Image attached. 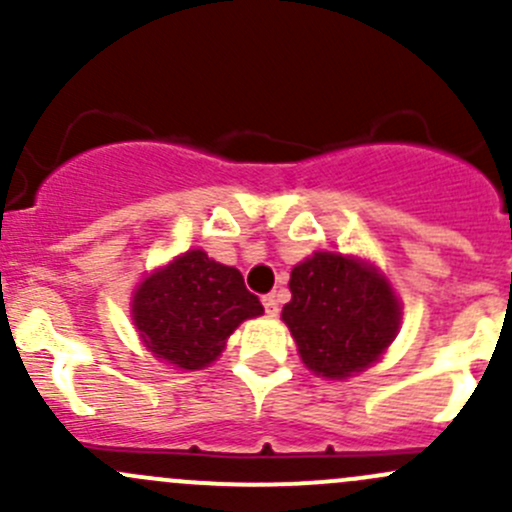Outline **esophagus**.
Segmentation results:
<instances>
[{
  "mask_svg": "<svg viewBox=\"0 0 512 512\" xmlns=\"http://www.w3.org/2000/svg\"><path fill=\"white\" fill-rule=\"evenodd\" d=\"M262 304H265V312L270 314V317H277V312H280V304H277L275 294H265V297H262Z\"/></svg>",
  "mask_w": 512,
  "mask_h": 512,
  "instance_id": "1",
  "label": "esophagus"
}]
</instances>
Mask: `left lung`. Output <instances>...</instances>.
<instances>
[{
    "label": "left lung",
    "instance_id": "1",
    "mask_svg": "<svg viewBox=\"0 0 512 512\" xmlns=\"http://www.w3.org/2000/svg\"><path fill=\"white\" fill-rule=\"evenodd\" d=\"M289 289L282 319L317 374L344 379L364 371L396 337L399 299L374 267L354 257L317 252L294 267Z\"/></svg>",
    "mask_w": 512,
    "mask_h": 512
}]
</instances>
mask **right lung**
Here are the masks:
<instances>
[{"mask_svg": "<svg viewBox=\"0 0 512 512\" xmlns=\"http://www.w3.org/2000/svg\"><path fill=\"white\" fill-rule=\"evenodd\" d=\"M265 312L235 267L190 250L153 272L133 297V322L158 359L203 369L223 352L240 322Z\"/></svg>", "mask_w": 512, "mask_h": 512, "instance_id": "obj_1", "label": "right lung"}]
</instances>
